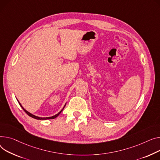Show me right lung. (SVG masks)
Returning <instances> with one entry per match:
<instances>
[{
	"label": "right lung",
	"instance_id": "add662e5",
	"mask_svg": "<svg viewBox=\"0 0 160 160\" xmlns=\"http://www.w3.org/2000/svg\"><path fill=\"white\" fill-rule=\"evenodd\" d=\"M18 103H19V104H20V105L21 106V108H22V109L26 112V114L28 115V116H31V118H35V119H37V120H49V119H54V118H57V117L61 113V112L63 111V108H64V107H63V108L58 113V114H57L56 115H55V116H51V117H46V118H41V117H38V116H35V115H33V114H31L30 112H29L28 111H27L26 109H24V108L22 107V105H21V104H20V103L18 102ZM65 106H66V105H65Z\"/></svg>",
	"mask_w": 160,
	"mask_h": 160
}]
</instances>
